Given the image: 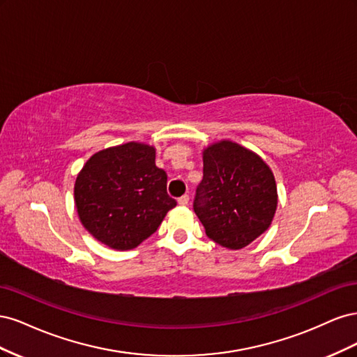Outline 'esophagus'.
I'll list each match as a JSON object with an SVG mask.
<instances>
[{
	"mask_svg": "<svg viewBox=\"0 0 357 357\" xmlns=\"http://www.w3.org/2000/svg\"><path fill=\"white\" fill-rule=\"evenodd\" d=\"M178 204L180 205H188L189 204V195H183L178 198Z\"/></svg>",
	"mask_w": 357,
	"mask_h": 357,
	"instance_id": "obj_1",
	"label": "esophagus"
}]
</instances>
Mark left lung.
I'll list each match as a JSON object with an SVG mask.
<instances>
[{
	"label": "left lung",
	"instance_id": "8db88e82",
	"mask_svg": "<svg viewBox=\"0 0 357 357\" xmlns=\"http://www.w3.org/2000/svg\"><path fill=\"white\" fill-rule=\"evenodd\" d=\"M193 211L210 240L238 250L264 234L277 208L271 169L250 150L220 142L204 150Z\"/></svg>",
	"mask_w": 357,
	"mask_h": 357
}]
</instances>
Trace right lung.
I'll use <instances>...</instances> for the list:
<instances>
[{
	"mask_svg": "<svg viewBox=\"0 0 357 357\" xmlns=\"http://www.w3.org/2000/svg\"><path fill=\"white\" fill-rule=\"evenodd\" d=\"M155 149L126 143L95 153L75 180L74 199L83 226L116 250H129L159 228L177 201Z\"/></svg>",
	"mask_w": 357,
	"mask_h": 357,
	"instance_id": "add662e5",
	"label": "right lung"
}]
</instances>
